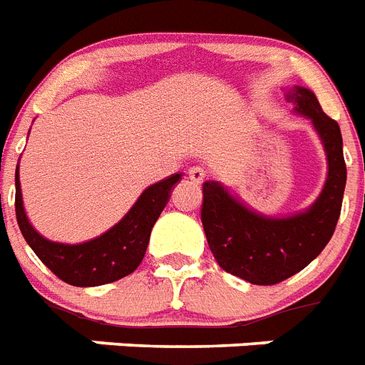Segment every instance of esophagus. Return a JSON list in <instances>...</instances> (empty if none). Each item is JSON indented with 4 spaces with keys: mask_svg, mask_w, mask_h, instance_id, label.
I'll list each match as a JSON object with an SVG mask.
<instances>
[{
    "mask_svg": "<svg viewBox=\"0 0 365 365\" xmlns=\"http://www.w3.org/2000/svg\"><path fill=\"white\" fill-rule=\"evenodd\" d=\"M188 177H190V180H194L196 185H200V182L205 180L207 171L203 168H200V165H194V168L188 169Z\"/></svg>",
    "mask_w": 365,
    "mask_h": 365,
    "instance_id": "obj_1",
    "label": "esophagus"
}]
</instances>
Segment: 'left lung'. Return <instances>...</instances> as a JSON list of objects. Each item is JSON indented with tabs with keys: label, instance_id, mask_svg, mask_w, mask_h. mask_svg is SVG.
Here are the masks:
<instances>
[{
	"label": "left lung",
	"instance_id": "8db88e82",
	"mask_svg": "<svg viewBox=\"0 0 365 365\" xmlns=\"http://www.w3.org/2000/svg\"><path fill=\"white\" fill-rule=\"evenodd\" d=\"M287 100L313 120L328 156L324 190L309 211L288 218L262 217L218 182H203L201 224L215 260L232 275L264 287L287 281L324 250L339 220L346 182L339 124L326 115L311 90H290Z\"/></svg>",
	"mask_w": 365,
	"mask_h": 365
}]
</instances>
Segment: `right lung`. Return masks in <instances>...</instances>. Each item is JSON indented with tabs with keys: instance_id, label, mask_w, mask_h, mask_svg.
<instances>
[{
	"instance_id": "1",
	"label": "right lung",
	"mask_w": 365,
	"mask_h": 365,
	"mask_svg": "<svg viewBox=\"0 0 365 365\" xmlns=\"http://www.w3.org/2000/svg\"><path fill=\"white\" fill-rule=\"evenodd\" d=\"M179 179L180 175L173 173L169 175L168 179H162L156 185L148 186L126 217L100 237L92 239L88 243L62 245L41 237L28 222L24 205H22L19 171H16V177H14L16 222L26 243L30 245L37 258L58 279H62L63 282L73 287L109 284L130 275L139 267L143 256L147 252L154 222L158 220L160 212L164 211L171 188Z\"/></svg>"
}]
</instances>
